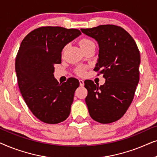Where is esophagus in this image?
Wrapping results in <instances>:
<instances>
[{
	"label": "esophagus",
	"instance_id": "obj_1",
	"mask_svg": "<svg viewBox=\"0 0 157 157\" xmlns=\"http://www.w3.org/2000/svg\"><path fill=\"white\" fill-rule=\"evenodd\" d=\"M79 83H80L81 86H84V81H83V80H81V79L79 80Z\"/></svg>",
	"mask_w": 157,
	"mask_h": 157
}]
</instances>
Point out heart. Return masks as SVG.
<instances>
[{"mask_svg": "<svg viewBox=\"0 0 157 157\" xmlns=\"http://www.w3.org/2000/svg\"><path fill=\"white\" fill-rule=\"evenodd\" d=\"M94 43L92 41V40L87 39V38H83V39L79 40V46H80L81 48L82 49V50L88 48V47L91 46V45H94ZM65 49H66V48H63V52H64ZM76 73L78 75L83 76V75H84L86 73V68L84 67H78L76 69Z\"/></svg>", "mask_w": 157, "mask_h": 157, "instance_id": "obj_1", "label": "heart"}]
</instances>
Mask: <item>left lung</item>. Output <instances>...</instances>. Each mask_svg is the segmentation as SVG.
I'll return each instance as SVG.
<instances>
[{
	"mask_svg": "<svg viewBox=\"0 0 157 157\" xmlns=\"http://www.w3.org/2000/svg\"><path fill=\"white\" fill-rule=\"evenodd\" d=\"M98 44V59L94 71L103 74L104 85L84 82L88 91L86 103L91 117L101 124L123 117L134 98L139 81L140 53L132 36L121 27L101 25L81 29Z\"/></svg>",
	"mask_w": 157,
	"mask_h": 157,
	"instance_id": "obj_1",
	"label": "left lung"
}]
</instances>
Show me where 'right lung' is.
Masks as SVG:
<instances>
[{
    "instance_id": "right-lung-1",
    "label": "right lung",
    "mask_w": 157,
    "mask_h": 157,
    "mask_svg": "<svg viewBox=\"0 0 157 157\" xmlns=\"http://www.w3.org/2000/svg\"><path fill=\"white\" fill-rule=\"evenodd\" d=\"M81 34L78 29L44 26L30 32L21 42L16 59L19 89L31 112L44 123L59 124L70 114L79 81L70 78L59 83L54 65L61 63L64 46Z\"/></svg>"
}]
</instances>
